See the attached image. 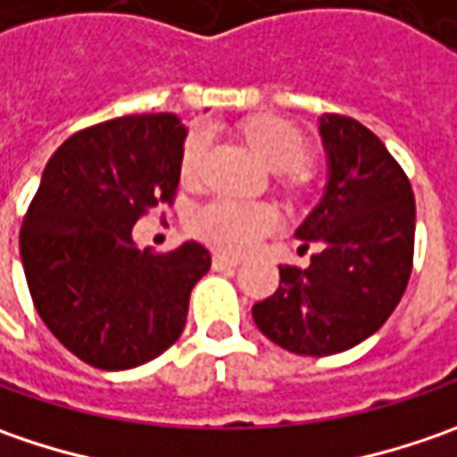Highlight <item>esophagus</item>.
<instances>
[{
	"label": "esophagus",
	"instance_id": "34e87169",
	"mask_svg": "<svg viewBox=\"0 0 457 457\" xmlns=\"http://www.w3.org/2000/svg\"><path fill=\"white\" fill-rule=\"evenodd\" d=\"M241 264V259L238 256H231V254H213V270H234Z\"/></svg>",
	"mask_w": 457,
	"mask_h": 457
}]
</instances>
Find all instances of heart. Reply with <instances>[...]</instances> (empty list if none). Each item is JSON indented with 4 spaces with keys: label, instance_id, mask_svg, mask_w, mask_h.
Segmentation results:
<instances>
[{
    "label": "heart",
    "instance_id": "1",
    "mask_svg": "<svg viewBox=\"0 0 457 457\" xmlns=\"http://www.w3.org/2000/svg\"><path fill=\"white\" fill-rule=\"evenodd\" d=\"M244 137L252 145V150L277 172H297L310 160V145L305 134L285 119H272V116L256 119L244 127ZM208 147H211L208 129L198 127L187 134L180 157L183 180H195L201 175ZM277 220H279L277 211L267 203L213 198L193 211L190 231L226 252H249L259 244V238L277 228Z\"/></svg>",
    "mask_w": 457,
    "mask_h": 457
}]
</instances>
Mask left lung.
<instances>
[{"instance_id":"obj_1","label":"left lung","mask_w":457,"mask_h":457,"mask_svg":"<svg viewBox=\"0 0 457 457\" xmlns=\"http://www.w3.org/2000/svg\"><path fill=\"white\" fill-rule=\"evenodd\" d=\"M328 185L295 237L318 246L307 267H279V287L252 307L259 330L300 356H333L374 336L412 274L414 193L384 142L351 116H320Z\"/></svg>"}]
</instances>
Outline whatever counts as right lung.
<instances>
[{"label": "right lung", "instance_id": "right-lung-1", "mask_svg": "<svg viewBox=\"0 0 457 457\" xmlns=\"http://www.w3.org/2000/svg\"><path fill=\"white\" fill-rule=\"evenodd\" d=\"M175 114L109 119L68 137L27 208L20 254L35 310L80 361L124 371L180 338L190 292L211 270L198 241L139 252L132 226L180 183Z\"/></svg>", "mask_w": 457, "mask_h": 457}]
</instances>
